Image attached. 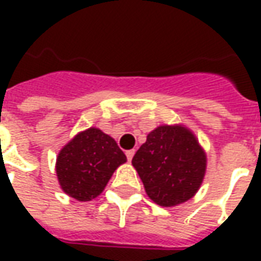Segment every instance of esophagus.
Masks as SVG:
<instances>
[{
    "label": "esophagus",
    "mask_w": 261,
    "mask_h": 261,
    "mask_svg": "<svg viewBox=\"0 0 261 261\" xmlns=\"http://www.w3.org/2000/svg\"><path fill=\"white\" fill-rule=\"evenodd\" d=\"M134 149H130V151H127V152H125V156H127V159H128V161H131V159H133V156H134Z\"/></svg>",
    "instance_id": "1"
}]
</instances>
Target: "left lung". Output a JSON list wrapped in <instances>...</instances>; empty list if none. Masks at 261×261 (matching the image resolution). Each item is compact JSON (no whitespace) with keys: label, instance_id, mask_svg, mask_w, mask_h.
<instances>
[{"label":"left lung","instance_id":"1","mask_svg":"<svg viewBox=\"0 0 261 261\" xmlns=\"http://www.w3.org/2000/svg\"><path fill=\"white\" fill-rule=\"evenodd\" d=\"M131 164L153 202L175 207L198 192L205 176L207 155L190 128L164 124L148 134Z\"/></svg>","mask_w":261,"mask_h":261}]
</instances>
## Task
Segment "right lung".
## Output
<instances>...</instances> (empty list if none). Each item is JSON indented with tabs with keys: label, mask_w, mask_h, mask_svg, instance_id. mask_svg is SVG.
Listing matches in <instances>:
<instances>
[{
	"label": "right lung",
	"mask_w": 261,
	"mask_h": 261,
	"mask_svg": "<svg viewBox=\"0 0 261 261\" xmlns=\"http://www.w3.org/2000/svg\"><path fill=\"white\" fill-rule=\"evenodd\" d=\"M124 162L127 158L114 138L91 127L61 148L56 173L65 194L78 201H91L105 190L114 170Z\"/></svg>",
	"instance_id": "add662e5"
}]
</instances>
